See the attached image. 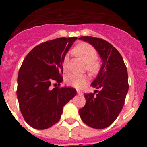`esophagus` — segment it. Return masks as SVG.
<instances>
[{
	"mask_svg": "<svg viewBox=\"0 0 147 147\" xmlns=\"http://www.w3.org/2000/svg\"><path fill=\"white\" fill-rule=\"evenodd\" d=\"M77 93H78V94H79V95H82V94H83L82 92L80 91V90H77Z\"/></svg>",
	"mask_w": 147,
	"mask_h": 147,
	"instance_id": "1",
	"label": "esophagus"
}]
</instances>
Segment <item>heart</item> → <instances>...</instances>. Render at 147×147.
Instances as JSON below:
<instances>
[{
    "instance_id": "b5f03b06",
    "label": "heart",
    "mask_w": 147,
    "mask_h": 147,
    "mask_svg": "<svg viewBox=\"0 0 147 147\" xmlns=\"http://www.w3.org/2000/svg\"><path fill=\"white\" fill-rule=\"evenodd\" d=\"M75 54L80 57L84 62L86 63V68L92 74H95L98 72L101 67L100 62L97 61V51L91 45L88 43L78 44L74 49ZM69 59L66 56L62 62V66L65 71L68 68ZM87 76L85 75L77 74H71L65 77V82L70 86L75 88H80L86 82Z\"/></svg>"
}]
</instances>
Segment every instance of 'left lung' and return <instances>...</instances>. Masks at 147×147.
<instances>
[{
  "label": "left lung",
  "instance_id": "8db88e82",
  "mask_svg": "<svg viewBox=\"0 0 147 147\" xmlns=\"http://www.w3.org/2000/svg\"><path fill=\"white\" fill-rule=\"evenodd\" d=\"M98 51L102 67L91 86L94 93H85L86 103L80 109L82 121L95 129H104L117 119L124 105L129 89L127 69L120 53L106 40L93 37H81Z\"/></svg>",
  "mask_w": 147,
  "mask_h": 147
}]
</instances>
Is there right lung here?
Returning <instances> with one entry per match:
<instances>
[{
  "instance_id": "obj_1",
  "label": "right lung",
  "mask_w": 147,
  "mask_h": 147,
  "mask_svg": "<svg viewBox=\"0 0 147 147\" xmlns=\"http://www.w3.org/2000/svg\"><path fill=\"white\" fill-rule=\"evenodd\" d=\"M76 39L61 37L42 42L22 63L17 96L23 118L34 129H47L57 123L63 107L76 95L74 88L57 86L63 81V59ZM52 84L56 88H51Z\"/></svg>"
}]
</instances>
